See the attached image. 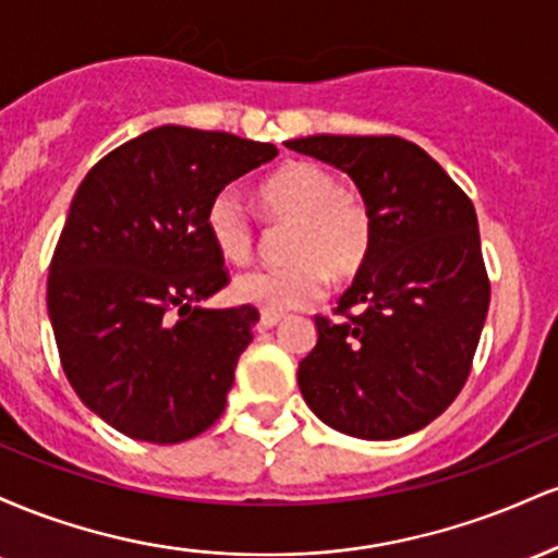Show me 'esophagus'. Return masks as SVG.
Masks as SVG:
<instances>
[{"instance_id":"1","label":"esophagus","mask_w":558,"mask_h":558,"mask_svg":"<svg viewBox=\"0 0 558 558\" xmlns=\"http://www.w3.org/2000/svg\"><path fill=\"white\" fill-rule=\"evenodd\" d=\"M280 319H283V315H270V312H262V317H259V330H270V328H275V325H278Z\"/></svg>"}]
</instances>
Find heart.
<instances>
[{
	"instance_id": "b5f03b06",
	"label": "heart",
	"mask_w": 558,
	"mask_h": 558,
	"mask_svg": "<svg viewBox=\"0 0 558 558\" xmlns=\"http://www.w3.org/2000/svg\"><path fill=\"white\" fill-rule=\"evenodd\" d=\"M262 215L291 226L278 267H257L233 280V299L283 315L323 296L330 272L349 278L367 259L375 222L362 194L343 189L336 172L315 162H293L259 185ZM207 235L222 259L243 265L254 254L257 230L233 189H222L204 215Z\"/></svg>"
}]
</instances>
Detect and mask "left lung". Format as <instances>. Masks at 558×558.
<instances>
[{
  "label": "left lung",
  "instance_id": "left-lung-1",
  "mask_svg": "<svg viewBox=\"0 0 558 558\" xmlns=\"http://www.w3.org/2000/svg\"><path fill=\"white\" fill-rule=\"evenodd\" d=\"M288 149L343 170L375 233L336 319L317 315V345L299 388L332 430L401 438L444 414L464 388L490 304L470 196L412 141L306 136Z\"/></svg>",
  "mask_w": 558,
  "mask_h": 558
}]
</instances>
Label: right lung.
I'll list each match as a JSON object with an SVG mask.
<instances>
[{"instance_id":"add662e5","label":"right lung","mask_w":558,"mask_h":558,"mask_svg":"<svg viewBox=\"0 0 558 558\" xmlns=\"http://www.w3.org/2000/svg\"><path fill=\"white\" fill-rule=\"evenodd\" d=\"M275 157L272 144L162 125L101 157L75 191L49 265V319L70 386L128 438L181 444L226 409L259 312L198 306L228 286L204 215Z\"/></svg>"}]
</instances>
